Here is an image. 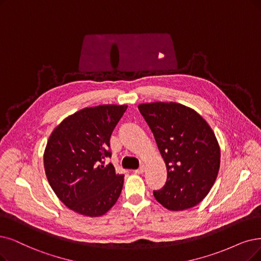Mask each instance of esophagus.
Instances as JSON below:
<instances>
[{
    "label": "esophagus",
    "instance_id": "34e87169",
    "mask_svg": "<svg viewBox=\"0 0 261 261\" xmlns=\"http://www.w3.org/2000/svg\"><path fill=\"white\" fill-rule=\"evenodd\" d=\"M144 170H145V168H144V166H141L139 169H137V170H135L134 172H135V173H137V174H141V173H143V172H144Z\"/></svg>",
    "mask_w": 261,
    "mask_h": 261
}]
</instances>
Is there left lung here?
Masks as SVG:
<instances>
[{"label": "left lung", "mask_w": 261, "mask_h": 261, "mask_svg": "<svg viewBox=\"0 0 261 261\" xmlns=\"http://www.w3.org/2000/svg\"><path fill=\"white\" fill-rule=\"evenodd\" d=\"M167 168V181L154 197L170 211L200 203L209 194L221 165L215 134L194 109L178 102L140 103Z\"/></svg>", "instance_id": "left-lung-1"}]
</instances>
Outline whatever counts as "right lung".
<instances>
[{"label":"right lung","mask_w":261,"mask_h":261,"mask_svg":"<svg viewBox=\"0 0 261 261\" xmlns=\"http://www.w3.org/2000/svg\"><path fill=\"white\" fill-rule=\"evenodd\" d=\"M127 105H99L70 114L51 133L44 153L48 182L59 199L85 216L107 213L119 199L124 175L110 158L112 130Z\"/></svg>","instance_id":"add662e5"}]
</instances>
